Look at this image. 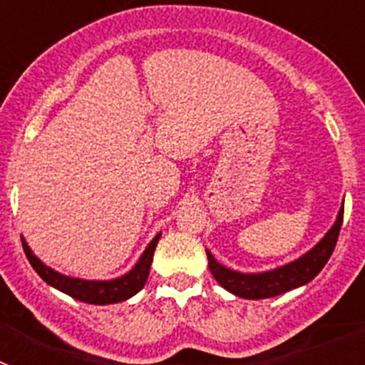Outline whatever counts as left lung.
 Masks as SVG:
<instances>
[{
    "mask_svg": "<svg viewBox=\"0 0 365 365\" xmlns=\"http://www.w3.org/2000/svg\"><path fill=\"white\" fill-rule=\"evenodd\" d=\"M341 221H344V205L338 212L333 227L329 228L327 234L309 252H305L302 257L291 261V263H287V265L278 267V269L252 274L237 272V270L221 265L212 256L210 250H206L208 269H210L212 276L222 289H227L228 292L240 296V298L263 299L283 294V292H289L292 289L305 285V283H309L320 274V270L324 269L331 254H333L334 247H336Z\"/></svg>",
    "mask_w": 365,
    "mask_h": 365,
    "instance_id": "1",
    "label": "left lung"
}]
</instances>
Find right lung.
<instances>
[{"label":"right lung","instance_id":"right-lung-1","mask_svg":"<svg viewBox=\"0 0 365 365\" xmlns=\"http://www.w3.org/2000/svg\"><path fill=\"white\" fill-rule=\"evenodd\" d=\"M159 240L160 234H157L130 272H125L120 278L108 279V282L71 278V276H66V274L56 272V270H53L51 267L45 265L43 261H40L34 254H32L31 247H29L27 241H25L24 237H21V243H24V250L29 263H31L32 269L36 270L38 276H40L47 285L54 287L58 291L66 292L71 298L80 299V302L83 303L109 305V303H118L130 299L131 296L137 294V292L146 285L148 276H150L151 261H153L155 247H157Z\"/></svg>","mask_w":365,"mask_h":365}]
</instances>
